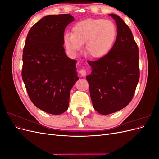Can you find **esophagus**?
<instances>
[{"label":"esophagus","instance_id":"esophagus-1","mask_svg":"<svg viewBox=\"0 0 159 159\" xmlns=\"http://www.w3.org/2000/svg\"><path fill=\"white\" fill-rule=\"evenodd\" d=\"M80 74H81V75H82L83 77L85 76L86 74H87V72H86V70H85V69H81V70H80Z\"/></svg>","mask_w":159,"mask_h":159}]
</instances>
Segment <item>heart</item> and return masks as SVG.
Segmentation results:
<instances>
[{
    "mask_svg": "<svg viewBox=\"0 0 159 159\" xmlns=\"http://www.w3.org/2000/svg\"><path fill=\"white\" fill-rule=\"evenodd\" d=\"M117 36V29L110 20L87 18L75 23L71 33L64 36V44L68 51L76 53L85 44V53L93 59L101 58L111 50Z\"/></svg>",
    "mask_w": 159,
    "mask_h": 159,
    "instance_id": "1",
    "label": "heart"
}]
</instances>
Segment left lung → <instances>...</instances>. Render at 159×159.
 I'll return each instance as SVG.
<instances>
[{"mask_svg": "<svg viewBox=\"0 0 159 159\" xmlns=\"http://www.w3.org/2000/svg\"><path fill=\"white\" fill-rule=\"evenodd\" d=\"M117 26V36L108 54L88 61L91 73L86 77L93 108L109 115L126 107L139 82V48L131 29L117 14H110Z\"/></svg>", "mask_w": 159, "mask_h": 159, "instance_id": "1", "label": "left lung"}]
</instances>
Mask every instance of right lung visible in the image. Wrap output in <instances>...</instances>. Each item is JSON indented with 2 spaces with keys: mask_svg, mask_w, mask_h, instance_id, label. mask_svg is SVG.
<instances>
[{
  "mask_svg": "<svg viewBox=\"0 0 159 159\" xmlns=\"http://www.w3.org/2000/svg\"><path fill=\"white\" fill-rule=\"evenodd\" d=\"M74 20L70 14L48 15L28 32L23 49L22 78L34 105L52 115L65 112L79 78L76 61L65 53L64 33Z\"/></svg>",
  "mask_w": 159,
  "mask_h": 159,
  "instance_id": "obj_1",
  "label": "right lung"
}]
</instances>
